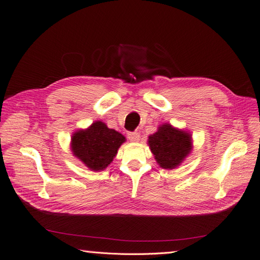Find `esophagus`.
Returning a JSON list of instances; mask_svg holds the SVG:
<instances>
[{"instance_id": "34e87169", "label": "esophagus", "mask_w": 260, "mask_h": 260, "mask_svg": "<svg viewBox=\"0 0 260 260\" xmlns=\"http://www.w3.org/2000/svg\"><path fill=\"white\" fill-rule=\"evenodd\" d=\"M140 132L138 131H135V132H129L128 133V139L130 141H132V142H139L140 141Z\"/></svg>"}]
</instances>
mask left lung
I'll use <instances>...</instances> for the list:
<instances>
[{
    "instance_id": "obj_1",
    "label": "left lung",
    "mask_w": 260,
    "mask_h": 260,
    "mask_svg": "<svg viewBox=\"0 0 260 260\" xmlns=\"http://www.w3.org/2000/svg\"><path fill=\"white\" fill-rule=\"evenodd\" d=\"M191 132L175 128L165 122L153 135L148 136L147 144L157 164L164 169H176L184 161L193 149Z\"/></svg>"
}]
</instances>
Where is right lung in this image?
<instances>
[{"instance_id":"add662e5","label":"right lung","mask_w":260,"mask_h":260,"mask_svg":"<svg viewBox=\"0 0 260 260\" xmlns=\"http://www.w3.org/2000/svg\"><path fill=\"white\" fill-rule=\"evenodd\" d=\"M125 138L106 123L96 120L86 129L73 133L70 149L73 155L92 171L106 169L114 160Z\"/></svg>"}]
</instances>
